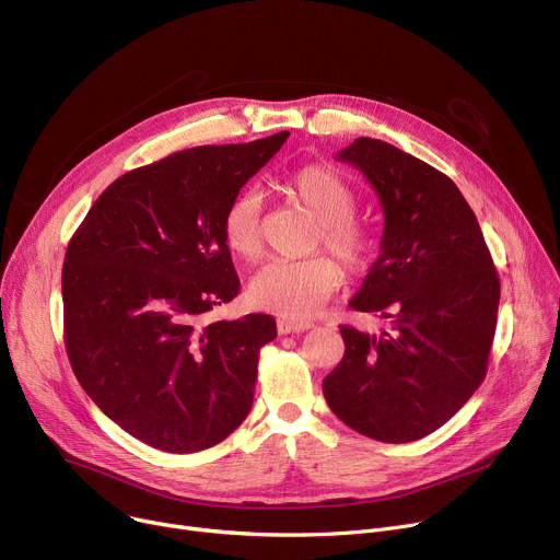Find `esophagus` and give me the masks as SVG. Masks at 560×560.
I'll list each match as a JSON object with an SVG mask.
<instances>
[{
	"mask_svg": "<svg viewBox=\"0 0 560 560\" xmlns=\"http://www.w3.org/2000/svg\"><path fill=\"white\" fill-rule=\"evenodd\" d=\"M313 324L311 322H292V319H279L277 322V330L279 335H292V332H303L311 330Z\"/></svg>",
	"mask_w": 560,
	"mask_h": 560,
	"instance_id": "esophagus-1",
	"label": "esophagus"
}]
</instances>
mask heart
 <instances>
[{"label": "heart", "instance_id": "heart-1", "mask_svg": "<svg viewBox=\"0 0 560 560\" xmlns=\"http://www.w3.org/2000/svg\"><path fill=\"white\" fill-rule=\"evenodd\" d=\"M285 191L299 208L306 210L319 228L324 247L350 272H366L375 259L373 234L350 217L358 208L354 189L332 170L322 165L303 167L290 176ZM225 245L243 261H257L264 252L261 200L245 191L232 200L223 219ZM341 285V270L328 257L306 261H272L254 275L249 299L283 319L303 322L322 311L324 303Z\"/></svg>", "mask_w": 560, "mask_h": 560}]
</instances>
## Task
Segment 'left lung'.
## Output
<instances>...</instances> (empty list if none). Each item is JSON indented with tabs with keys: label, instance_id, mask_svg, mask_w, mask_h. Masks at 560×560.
<instances>
[{
	"label": "left lung",
	"instance_id": "1",
	"mask_svg": "<svg viewBox=\"0 0 560 560\" xmlns=\"http://www.w3.org/2000/svg\"><path fill=\"white\" fill-rule=\"evenodd\" d=\"M337 161L369 178L384 210L382 254L348 306L390 328L339 326L346 352L324 380V397L358 433L413 442L448 422L485 380L498 272L448 176L375 138H358Z\"/></svg>",
	"mask_w": 560,
	"mask_h": 560
}]
</instances>
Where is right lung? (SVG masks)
<instances>
[{
	"mask_svg": "<svg viewBox=\"0 0 560 560\" xmlns=\"http://www.w3.org/2000/svg\"><path fill=\"white\" fill-rule=\"evenodd\" d=\"M202 144L114 180L73 234L65 268L71 369L109 420L140 442L194 453L249 413L270 315L210 322L238 294L223 219L288 140Z\"/></svg>",
	"mask_w": 560,
	"mask_h": 560,
	"instance_id": "obj_1",
	"label": "right lung"
}]
</instances>
